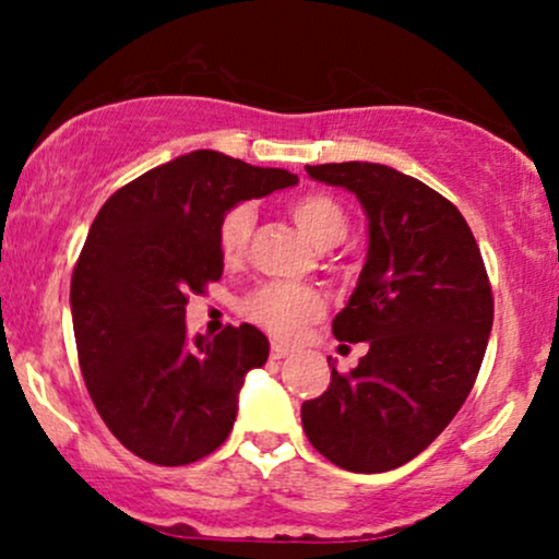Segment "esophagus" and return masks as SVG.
I'll return each instance as SVG.
<instances>
[{"mask_svg": "<svg viewBox=\"0 0 559 559\" xmlns=\"http://www.w3.org/2000/svg\"><path fill=\"white\" fill-rule=\"evenodd\" d=\"M288 355H292V349H288V346L273 342V346H271V357H273V360H284V357H288Z\"/></svg>", "mask_w": 559, "mask_h": 559, "instance_id": "1", "label": "esophagus"}]
</instances>
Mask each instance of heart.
Segmentation results:
<instances>
[{
  "mask_svg": "<svg viewBox=\"0 0 559 559\" xmlns=\"http://www.w3.org/2000/svg\"><path fill=\"white\" fill-rule=\"evenodd\" d=\"M288 215L297 223V228L307 236L318 249L338 247L349 234V217L336 199L329 194H301L288 204ZM254 228V207L252 204H236L221 221L217 241H221V254L228 262L243 258L249 247V236ZM241 312L252 323L271 331L273 336L292 338L312 323L323 312V299L318 292L307 286L292 284H265L254 288L247 299L241 301Z\"/></svg>",
  "mask_w": 559,
  "mask_h": 559,
  "instance_id": "obj_1",
  "label": "heart"
}]
</instances>
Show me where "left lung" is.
<instances>
[{"label":"left lung","mask_w":559,"mask_h":559,"mask_svg":"<svg viewBox=\"0 0 559 559\" xmlns=\"http://www.w3.org/2000/svg\"><path fill=\"white\" fill-rule=\"evenodd\" d=\"M307 176L362 204L368 254L333 336L368 352L346 376L333 365L301 426L333 465L386 473L418 457L471 394L493 323L489 278L465 217L418 178L378 163L307 165Z\"/></svg>","instance_id":"obj_1"}]
</instances>
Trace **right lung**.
Here are the masks:
<instances>
[{
  "instance_id": "1",
  "label": "right lung",
  "mask_w": 559,
  "mask_h": 559,
  "mask_svg": "<svg viewBox=\"0 0 559 559\" xmlns=\"http://www.w3.org/2000/svg\"><path fill=\"white\" fill-rule=\"evenodd\" d=\"M297 183L197 150L118 189L94 217L70 281L81 373L115 439L146 463H197L228 439L243 378L271 344L249 323L191 338L186 294L223 275L217 230L230 207Z\"/></svg>"
}]
</instances>
